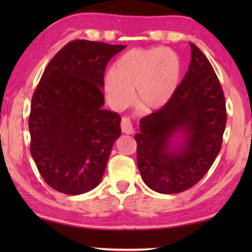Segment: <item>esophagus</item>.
Segmentation results:
<instances>
[{"label": "esophagus", "instance_id": "obj_1", "mask_svg": "<svg viewBox=\"0 0 252 252\" xmlns=\"http://www.w3.org/2000/svg\"><path fill=\"white\" fill-rule=\"evenodd\" d=\"M121 129H122L123 133H126V134L133 133L134 127H133V125H132V121L130 120V118H127V117L122 118Z\"/></svg>", "mask_w": 252, "mask_h": 252}]
</instances>
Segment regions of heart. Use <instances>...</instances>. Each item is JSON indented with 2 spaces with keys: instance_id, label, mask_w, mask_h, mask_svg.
I'll return each mask as SVG.
<instances>
[{
  "instance_id": "1",
  "label": "heart",
  "mask_w": 252,
  "mask_h": 252,
  "mask_svg": "<svg viewBox=\"0 0 252 252\" xmlns=\"http://www.w3.org/2000/svg\"><path fill=\"white\" fill-rule=\"evenodd\" d=\"M181 75L180 60L167 49H133L118 60L106 75L105 92L114 106L134 100L142 111L161 109L172 99Z\"/></svg>"
}]
</instances>
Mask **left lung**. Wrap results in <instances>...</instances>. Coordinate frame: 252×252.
<instances>
[{
  "label": "left lung",
  "instance_id": "obj_1",
  "mask_svg": "<svg viewBox=\"0 0 252 252\" xmlns=\"http://www.w3.org/2000/svg\"><path fill=\"white\" fill-rule=\"evenodd\" d=\"M189 69L172 99L140 120L138 168L146 185L160 193H179L198 183L222 144L227 110L222 88L206 55L193 43ZM179 134L180 145L172 136Z\"/></svg>",
  "mask_w": 252,
  "mask_h": 252
}]
</instances>
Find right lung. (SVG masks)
<instances>
[{
    "label": "right lung",
    "mask_w": 252,
    "mask_h": 252,
    "mask_svg": "<svg viewBox=\"0 0 252 252\" xmlns=\"http://www.w3.org/2000/svg\"><path fill=\"white\" fill-rule=\"evenodd\" d=\"M126 45L74 40L49 62L32 96L31 155L54 190L81 194L99 185L121 117L103 110L104 71Z\"/></svg>",
    "instance_id": "obj_1"
}]
</instances>
